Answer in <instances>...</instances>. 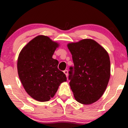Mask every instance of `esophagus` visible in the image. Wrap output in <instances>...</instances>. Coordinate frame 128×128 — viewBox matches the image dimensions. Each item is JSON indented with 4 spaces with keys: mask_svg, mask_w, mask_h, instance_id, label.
I'll return each instance as SVG.
<instances>
[{
    "mask_svg": "<svg viewBox=\"0 0 128 128\" xmlns=\"http://www.w3.org/2000/svg\"><path fill=\"white\" fill-rule=\"evenodd\" d=\"M64 74H66V77H68V70H65L64 71Z\"/></svg>",
    "mask_w": 128,
    "mask_h": 128,
    "instance_id": "1",
    "label": "esophagus"
}]
</instances>
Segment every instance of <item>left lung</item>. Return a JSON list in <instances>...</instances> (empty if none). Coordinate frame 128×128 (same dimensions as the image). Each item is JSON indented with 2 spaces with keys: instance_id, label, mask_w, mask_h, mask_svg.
Segmentation results:
<instances>
[{
  "instance_id": "1",
  "label": "left lung",
  "mask_w": 128,
  "mask_h": 128,
  "mask_svg": "<svg viewBox=\"0 0 128 128\" xmlns=\"http://www.w3.org/2000/svg\"><path fill=\"white\" fill-rule=\"evenodd\" d=\"M74 66L70 67V86L75 99L90 104L100 98L110 78V60L108 52L93 40L84 39L70 43Z\"/></svg>"
}]
</instances>
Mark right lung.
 <instances>
[{"label":"right lung","mask_w":128,"mask_h":128,"mask_svg":"<svg viewBox=\"0 0 128 128\" xmlns=\"http://www.w3.org/2000/svg\"><path fill=\"white\" fill-rule=\"evenodd\" d=\"M59 44L48 36H38L21 50L17 60L19 78L26 92L40 102L55 96L59 85L67 80L58 68L59 62L52 55Z\"/></svg>","instance_id":"obj_1"}]
</instances>
